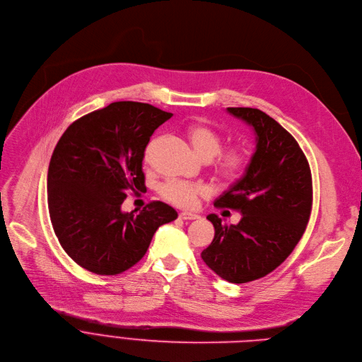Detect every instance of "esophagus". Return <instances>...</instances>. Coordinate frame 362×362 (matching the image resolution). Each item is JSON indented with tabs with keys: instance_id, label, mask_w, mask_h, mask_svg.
<instances>
[{
	"instance_id": "esophagus-1",
	"label": "esophagus",
	"mask_w": 362,
	"mask_h": 362,
	"mask_svg": "<svg viewBox=\"0 0 362 362\" xmlns=\"http://www.w3.org/2000/svg\"><path fill=\"white\" fill-rule=\"evenodd\" d=\"M179 216H180V219H185V221H193V219H199L201 218L199 215L192 214V212H182Z\"/></svg>"
}]
</instances>
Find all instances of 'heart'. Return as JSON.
<instances>
[{
	"instance_id": "1",
	"label": "heart",
	"mask_w": 362,
	"mask_h": 362,
	"mask_svg": "<svg viewBox=\"0 0 362 362\" xmlns=\"http://www.w3.org/2000/svg\"><path fill=\"white\" fill-rule=\"evenodd\" d=\"M187 137L194 153L201 158L209 161L216 157L215 170L222 179L233 180L238 177L244 170V151L238 147H231L225 151H221L222 137L212 127L202 122L192 124L187 128ZM160 193L164 199L176 206L192 208L196 205L199 198L206 196L209 190L202 185L172 180L161 186Z\"/></svg>"
}]
</instances>
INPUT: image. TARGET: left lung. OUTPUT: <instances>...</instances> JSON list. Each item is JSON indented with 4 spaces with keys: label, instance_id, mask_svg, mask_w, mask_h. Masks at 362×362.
<instances>
[{
    "label": "left lung",
    "instance_id": "1",
    "mask_svg": "<svg viewBox=\"0 0 362 362\" xmlns=\"http://www.w3.org/2000/svg\"><path fill=\"white\" fill-rule=\"evenodd\" d=\"M248 124L255 151L244 175L215 201L216 208L238 211L237 225L218 215L215 237L202 251L206 266L229 283H247L277 269L300 241L312 209L309 163L288 131L255 108H226Z\"/></svg>",
    "mask_w": 362,
    "mask_h": 362
}]
</instances>
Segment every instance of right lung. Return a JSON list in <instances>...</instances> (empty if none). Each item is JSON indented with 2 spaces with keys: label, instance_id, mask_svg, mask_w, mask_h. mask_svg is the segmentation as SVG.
<instances>
[{
  "label": "right lung",
  "instance_id": "1",
  "mask_svg": "<svg viewBox=\"0 0 362 362\" xmlns=\"http://www.w3.org/2000/svg\"><path fill=\"white\" fill-rule=\"evenodd\" d=\"M172 118L150 104L119 101L76 119L50 158L47 204L54 234L85 270L115 276L144 257L157 228L177 218L163 202L122 212L146 189L143 158L154 129Z\"/></svg>",
  "mask_w": 362,
  "mask_h": 362
}]
</instances>
